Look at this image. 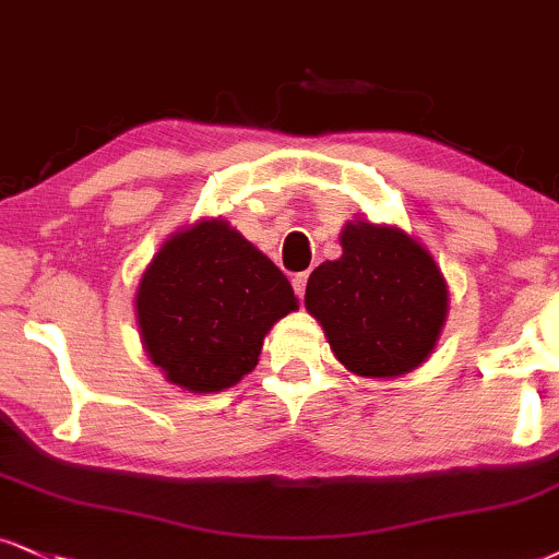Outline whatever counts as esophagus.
Here are the masks:
<instances>
[{
  "label": "esophagus",
  "instance_id": "obj_1",
  "mask_svg": "<svg viewBox=\"0 0 559 559\" xmlns=\"http://www.w3.org/2000/svg\"><path fill=\"white\" fill-rule=\"evenodd\" d=\"M306 285H308V272L295 274V277H293V290H295V295H298V298H302V295H306Z\"/></svg>",
  "mask_w": 559,
  "mask_h": 559
}]
</instances>
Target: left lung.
<instances>
[{"label":"left lung","instance_id":"left-lung-1","mask_svg":"<svg viewBox=\"0 0 559 559\" xmlns=\"http://www.w3.org/2000/svg\"><path fill=\"white\" fill-rule=\"evenodd\" d=\"M342 257L308 277L306 311L349 373L402 378L443 332L448 285L432 253L396 225L355 217L340 233Z\"/></svg>","mask_w":559,"mask_h":559}]
</instances>
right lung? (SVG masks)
Masks as SVG:
<instances>
[{
  "label": "right lung",
  "mask_w": 559,
  "mask_h": 559,
  "mask_svg": "<svg viewBox=\"0 0 559 559\" xmlns=\"http://www.w3.org/2000/svg\"><path fill=\"white\" fill-rule=\"evenodd\" d=\"M295 308L285 274L223 217L165 240L134 298L150 362L191 394H217L251 373L269 329Z\"/></svg>",
  "instance_id": "1"
}]
</instances>
